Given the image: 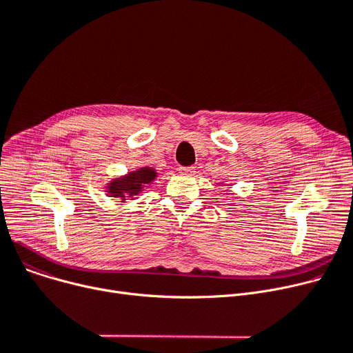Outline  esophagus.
Returning a JSON list of instances; mask_svg holds the SVG:
<instances>
[{
  "label": "esophagus",
  "mask_w": 353,
  "mask_h": 353,
  "mask_svg": "<svg viewBox=\"0 0 353 353\" xmlns=\"http://www.w3.org/2000/svg\"><path fill=\"white\" fill-rule=\"evenodd\" d=\"M179 173H180L181 176H194L196 167H193V165H190V167H180Z\"/></svg>",
  "instance_id": "obj_1"
}]
</instances>
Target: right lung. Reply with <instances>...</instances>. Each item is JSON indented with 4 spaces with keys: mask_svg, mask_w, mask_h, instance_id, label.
I'll return each instance as SVG.
<instances>
[{
    "mask_svg": "<svg viewBox=\"0 0 353 353\" xmlns=\"http://www.w3.org/2000/svg\"><path fill=\"white\" fill-rule=\"evenodd\" d=\"M157 177V170L150 165L139 167L123 176L111 179L105 184V194L108 197L119 199L121 203L125 200H134L140 196L145 186H150Z\"/></svg>",
    "mask_w": 353,
    "mask_h": 353,
    "instance_id": "obj_1",
    "label": "right lung"
}]
</instances>
